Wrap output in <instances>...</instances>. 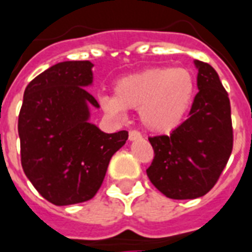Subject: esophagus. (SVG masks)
Here are the masks:
<instances>
[{
    "label": "esophagus",
    "mask_w": 252,
    "mask_h": 252,
    "mask_svg": "<svg viewBox=\"0 0 252 252\" xmlns=\"http://www.w3.org/2000/svg\"><path fill=\"white\" fill-rule=\"evenodd\" d=\"M128 139L134 142V140H138V139H142V134L139 131H135V130H132V131L128 132Z\"/></svg>",
    "instance_id": "esophagus-1"
}]
</instances>
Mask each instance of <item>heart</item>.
Returning <instances> with one entry per match:
<instances>
[{"instance_id":"obj_1","label":"heart","mask_w":252,"mask_h":252,"mask_svg":"<svg viewBox=\"0 0 252 252\" xmlns=\"http://www.w3.org/2000/svg\"><path fill=\"white\" fill-rule=\"evenodd\" d=\"M194 95V79L187 68L158 67L121 79L114 97L99 98L105 112L122 118L125 109H138L147 130L171 132L184 121Z\"/></svg>"}]
</instances>
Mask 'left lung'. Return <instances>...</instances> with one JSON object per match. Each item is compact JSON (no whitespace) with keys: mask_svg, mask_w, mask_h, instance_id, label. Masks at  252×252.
<instances>
[{"mask_svg":"<svg viewBox=\"0 0 252 252\" xmlns=\"http://www.w3.org/2000/svg\"><path fill=\"white\" fill-rule=\"evenodd\" d=\"M193 63L198 71V93L189 118L169 135L148 138L155 153L148 179L173 200H192L209 192L233 150L227 92L212 65L200 60Z\"/></svg>","mask_w":252,"mask_h":252,"instance_id":"obj_1","label":"left lung"}]
</instances>
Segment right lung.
<instances>
[{
	"label": "right lung",
	"instance_id": "obj_1",
	"mask_svg": "<svg viewBox=\"0 0 252 252\" xmlns=\"http://www.w3.org/2000/svg\"><path fill=\"white\" fill-rule=\"evenodd\" d=\"M93 64L62 62L38 75L25 89L18 117L25 175L47 201L73 205L94 197L109 161L128 132L106 134L91 122L99 105L87 91Z\"/></svg>",
	"mask_w": 252,
	"mask_h": 252
}]
</instances>
